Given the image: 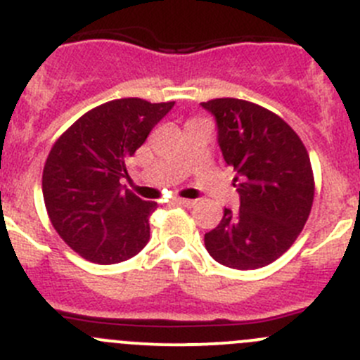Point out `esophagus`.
Returning a JSON list of instances; mask_svg holds the SVG:
<instances>
[{
    "label": "esophagus",
    "mask_w": 360,
    "mask_h": 360,
    "mask_svg": "<svg viewBox=\"0 0 360 360\" xmlns=\"http://www.w3.org/2000/svg\"><path fill=\"white\" fill-rule=\"evenodd\" d=\"M177 205H183V207H191L195 205V200H190V198H176Z\"/></svg>",
    "instance_id": "esophagus-1"
}]
</instances>
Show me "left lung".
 Returning a JSON list of instances; mask_svg holds the SVG:
<instances>
[{"label":"left lung","instance_id":"left-lung-1","mask_svg":"<svg viewBox=\"0 0 360 360\" xmlns=\"http://www.w3.org/2000/svg\"><path fill=\"white\" fill-rule=\"evenodd\" d=\"M202 107L216 117L219 149L237 172L240 200L205 233V250L226 267H264L295 243L308 221L315 197L309 155L278 114L257 103L214 98Z\"/></svg>","mask_w":360,"mask_h":360}]
</instances>
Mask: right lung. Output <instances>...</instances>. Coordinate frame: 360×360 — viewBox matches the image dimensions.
Instances as JSON below:
<instances>
[{
  "label": "right lung",
  "instance_id": "add662e5",
  "mask_svg": "<svg viewBox=\"0 0 360 360\" xmlns=\"http://www.w3.org/2000/svg\"><path fill=\"white\" fill-rule=\"evenodd\" d=\"M174 107L121 98L80 116L52 146L41 176L45 209L56 232L75 253L109 265L135 257L149 240L146 202L121 186L127 162Z\"/></svg>",
  "mask_w": 360,
  "mask_h": 360
}]
</instances>
